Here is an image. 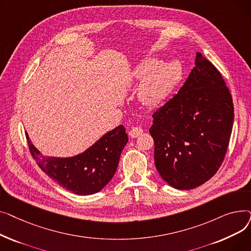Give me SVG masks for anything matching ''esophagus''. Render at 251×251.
<instances>
[{
    "instance_id": "34e87169",
    "label": "esophagus",
    "mask_w": 251,
    "mask_h": 251,
    "mask_svg": "<svg viewBox=\"0 0 251 251\" xmlns=\"http://www.w3.org/2000/svg\"><path fill=\"white\" fill-rule=\"evenodd\" d=\"M143 132V130L140 127H133L129 131V135L131 138H136L138 137L141 133Z\"/></svg>"
}]
</instances>
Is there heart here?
I'll return each mask as SVG.
<instances>
[{"mask_svg":"<svg viewBox=\"0 0 251 251\" xmlns=\"http://www.w3.org/2000/svg\"><path fill=\"white\" fill-rule=\"evenodd\" d=\"M182 74V66L177 61L161 63L157 58L143 60L133 71L135 80L142 81L138 88L141 103L149 108L164 103L181 80Z\"/></svg>","mask_w":251,"mask_h":251,"instance_id":"obj_1","label":"heart"}]
</instances>
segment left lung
Here are the masks:
<instances>
[{"label": "left lung", "mask_w": 251, "mask_h": 251, "mask_svg": "<svg viewBox=\"0 0 251 251\" xmlns=\"http://www.w3.org/2000/svg\"><path fill=\"white\" fill-rule=\"evenodd\" d=\"M178 94L156 110L150 133L154 165L176 189L189 190L212 178L225 157L234 107L229 88L201 52Z\"/></svg>", "instance_id": "obj_1"}]
</instances>
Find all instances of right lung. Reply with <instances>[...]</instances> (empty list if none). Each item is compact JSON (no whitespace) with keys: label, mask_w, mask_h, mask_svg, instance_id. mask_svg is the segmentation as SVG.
Returning a JSON list of instances; mask_svg holds the SVG:
<instances>
[{"label":"right lung","mask_w":251,"mask_h":251,"mask_svg":"<svg viewBox=\"0 0 251 251\" xmlns=\"http://www.w3.org/2000/svg\"><path fill=\"white\" fill-rule=\"evenodd\" d=\"M26 138L37 166L60 186L77 195L95 194L107 185L116 173L121 152L128 142L125 127L120 125L81 153L55 157L42 154L27 133Z\"/></svg>","instance_id":"1"}]
</instances>
